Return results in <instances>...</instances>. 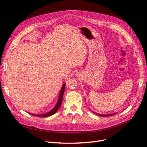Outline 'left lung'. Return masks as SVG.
<instances>
[{"instance_id": "left-lung-1", "label": "left lung", "mask_w": 147, "mask_h": 147, "mask_svg": "<svg viewBox=\"0 0 147 147\" xmlns=\"http://www.w3.org/2000/svg\"><path fill=\"white\" fill-rule=\"evenodd\" d=\"M98 115V114H97ZM114 115V114H110V115H100V116H103V117H105V116H111V115Z\"/></svg>"}]
</instances>
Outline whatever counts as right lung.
Masks as SVG:
<instances>
[{"mask_svg":"<svg viewBox=\"0 0 147 147\" xmlns=\"http://www.w3.org/2000/svg\"><path fill=\"white\" fill-rule=\"evenodd\" d=\"M65 84L64 83L63 84V87H62V88H61V92H60V94H59V96L58 100H57V104H56L55 107L54 109H53L52 110H51L50 112H48L47 113H45V114H40V115H33L32 114V115H34V116L38 117L45 118V117L51 116V115L56 113L57 111L58 110V109H59V107H61V103H62V100H63V94H64V90H65Z\"/></svg>","mask_w":147,"mask_h":147,"instance_id":"add662e5","label":"right lung"}]
</instances>
